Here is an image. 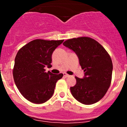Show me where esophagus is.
<instances>
[{"label":"esophagus","mask_w":127,"mask_h":127,"mask_svg":"<svg viewBox=\"0 0 127 127\" xmlns=\"http://www.w3.org/2000/svg\"><path fill=\"white\" fill-rule=\"evenodd\" d=\"M63 75H64V76L65 77V78H68V77L70 76L69 75H68V74L65 73H63Z\"/></svg>","instance_id":"obj_1"}]
</instances>
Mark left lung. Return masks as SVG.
<instances>
[{
    "label": "left lung",
    "mask_w": 127,
    "mask_h": 127,
    "mask_svg": "<svg viewBox=\"0 0 127 127\" xmlns=\"http://www.w3.org/2000/svg\"><path fill=\"white\" fill-rule=\"evenodd\" d=\"M63 45L75 52L85 72L82 79L75 77L76 84L70 87L72 95L82 104L97 103L104 97L111 84L113 64L110 55L91 37L68 39Z\"/></svg>",
    "instance_id": "obj_1"
}]
</instances>
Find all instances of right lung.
<instances>
[{
  "label": "right lung",
  "instance_id": "right-lung-1",
  "mask_svg": "<svg viewBox=\"0 0 127 127\" xmlns=\"http://www.w3.org/2000/svg\"><path fill=\"white\" fill-rule=\"evenodd\" d=\"M63 41L35 39L17 52L13 77L17 88L29 101L42 104L53 95L56 83L63 74L45 72L44 68L51 66L52 52Z\"/></svg>",
  "mask_w": 127,
  "mask_h": 127
}]
</instances>
